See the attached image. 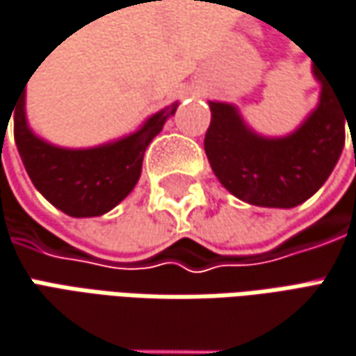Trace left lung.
<instances>
[{
	"instance_id": "obj_1",
	"label": "left lung",
	"mask_w": 356,
	"mask_h": 356,
	"mask_svg": "<svg viewBox=\"0 0 356 356\" xmlns=\"http://www.w3.org/2000/svg\"><path fill=\"white\" fill-rule=\"evenodd\" d=\"M321 83L318 105L293 133L263 137L231 103L209 101L211 125L205 153L213 173L237 199L259 207L291 209L315 195L345 147L347 109L339 89L313 63ZM353 135L355 123L347 119Z\"/></svg>"
}]
</instances>
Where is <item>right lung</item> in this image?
I'll return each instance as SVG.
<instances>
[{
	"label": "right lung",
	"instance_id": "1",
	"mask_svg": "<svg viewBox=\"0 0 356 356\" xmlns=\"http://www.w3.org/2000/svg\"><path fill=\"white\" fill-rule=\"evenodd\" d=\"M175 109L177 103L157 111L137 131L113 143L65 149L29 129L24 87L13 109V135L31 183L54 207L70 217H99L131 193L141 175L145 149Z\"/></svg>",
	"mask_w": 356,
	"mask_h": 356
}]
</instances>
